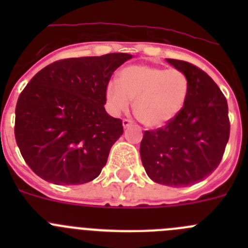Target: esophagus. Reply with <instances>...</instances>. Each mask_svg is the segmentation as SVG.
<instances>
[{"label": "esophagus", "mask_w": 248, "mask_h": 248, "mask_svg": "<svg viewBox=\"0 0 248 248\" xmlns=\"http://www.w3.org/2000/svg\"><path fill=\"white\" fill-rule=\"evenodd\" d=\"M131 124H133V122H131L130 119H123V126H124V128H128Z\"/></svg>", "instance_id": "1"}]
</instances>
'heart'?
<instances>
[{
  "instance_id": "obj_1",
  "label": "heart",
  "mask_w": 248,
  "mask_h": 248,
  "mask_svg": "<svg viewBox=\"0 0 248 248\" xmlns=\"http://www.w3.org/2000/svg\"><path fill=\"white\" fill-rule=\"evenodd\" d=\"M189 88V79L180 69L134 64L123 68L118 82L107 84L105 98L113 113L125 111L134 100L135 118L149 128H160L180 113Z\"/></svg>"
}]
</instances>
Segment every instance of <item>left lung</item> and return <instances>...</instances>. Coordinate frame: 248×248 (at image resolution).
Listing matches in <instances>:
<instances>
[{"mask_svg": "<svg viewBox=\"0 0 248 248\" xmlns=\"http://www.w3.org/2000/svg\"><path fill=\"white\" fill-rule=\"evenodd\" d=\"M185 73L189 95L166 125L145 130L140 156L151 180L172 187L190 186L220 165L230 138L227 100L211 77L185 61L168 58Z\"/></svg>", "mask_w": 248, "mask_h": 248, "instance_id": "left-lung-1", "label": "left lung"}]
</instances>
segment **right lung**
<instances>
[{"instance_id": "1", "label": "right lung", "mask_w": 248, "mask_h": 248, "mask_svg": "<svg viewBox=\"0 0 248 248\" xmlns=\"http://www.w3.org/2000/svg\"><path fill=\"white\" fill-rule=\"evenodd\" d=\"M131 58L59 59L30 80L17 100L15 138L34 174L57 185H80L100 174L124 131L122 119L105 111V87Z\"/></svg>"}]
</instances>
